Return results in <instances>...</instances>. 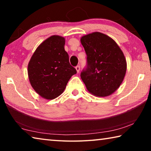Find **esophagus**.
I'll use <instances>...</instances> for the list:
<instances>
[{
  "label": "esophagus",
  "instance_id": "34e87169",
  "mask_svg": "<svg viewBox=\"0 0 151 151\" xmlns=\"http://www.w3.org/2000/svg\"><path fill=\"white\" fill-rule=\"evenodd\" d=\"M75 68H76V72H77V73H78L79 71H80V66H79V65L76 66V67H75Z\"/></svg>",
  "mask_w": 151,
  "mask_h": 151
}]
</instances>
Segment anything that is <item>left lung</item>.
Instances as JSON below:
<instances>
[{
	"instance_id": "left-lung-1",
	"label": "left lung",
	"mask_w": 151,
	"mask_h": 151,
	"mask_svg": "<svg viewBox=\"0 0 151 151\" xmlns=\"http://www.w3.org/2000/svg\"><path fill=\"white\" fill-rule=\"evenodd\" d=\"M86 56V67L81 77L88 91L104 97L119 88L126 74L127 61L121 48L109 36L94 32L81 37Z\"/></svg>"
}]
</instances>
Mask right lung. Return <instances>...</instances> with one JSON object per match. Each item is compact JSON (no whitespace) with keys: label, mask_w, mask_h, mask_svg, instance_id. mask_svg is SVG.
<instances>
[{"label":"right lung","mask_w":151,"mask_h":151,"mask_svg":"<svg viewBox=\"0 0 151 151\" xmlns=\"http://www.w3.org/2000/svg\"><path fill=\"white\" fill-rule=\"evenodd\" d=\"M65 44L64 37L51 36L37 47L28 65L30 85L36 93L47 100L60 96L71 76L76 73L70 65Z\"/></svg>","instance_id":"obj_1"}]
</instances>
